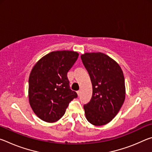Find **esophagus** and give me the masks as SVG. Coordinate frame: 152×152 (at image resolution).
<instances>
[{
    "mask_svg": "<svg viewBox=\"0 0 152 152\" xmlns=\"http://www.w3.org/2000/svg\"><path fill=\"white\" fill-rule=\"evenodd\" d=\"M80 93H81V91H77V94H78V96H79L80 94Z\"/></svg>",
    "mask_w": 152,
    "mask_h": 152,
    "instance_id": "34e87169",
    "label": "esophagus"
}]
</instances>
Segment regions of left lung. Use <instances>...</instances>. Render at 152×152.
I'll return each instance as SVG.
<instances>
[{
  "mask_svg": "<svg viewBox=\"0 0 152 152\" xmlns=\"http://www.w3.org/2000/svg\"><path fill=\"white\" fill-rule=\"evenodd\" d=\"M81 59L92 84L91 101L84 105L86 118L94 125H106L116 116L125 101L123 72L117 61L103 53H85Z\"/></svg>",
  "mask_w": 152,
  "mask_h": 152,
  "instance_id": "1",
  "label": "left lung"
}]
</instances>
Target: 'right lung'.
Wrapping results in <instances>:
<instances>
[{
	"label": "right lung",
	"mask_w": 152,
	"mask_h": 152,
	"mask_svg": "<svg viewBox=\"0 0 152 152\" xmlns=\"http://www.w3.org/2000/svg\"><path fill=\"white\" fill-rule=\"evenodd\" d=\"M78 53L51 51L35 64L29 78V101L37 116L48 123L60 119L69 102L78 95L69 86L67 73L76 62Z\"/></svg>",
	"instance_id": "add662e5"
}]
</instances>
